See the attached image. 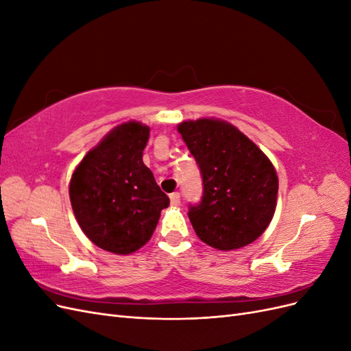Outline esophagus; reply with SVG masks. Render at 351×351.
Masks as SVG:
<instances>
[{"label":"esophagus","instance_id":"esophagus-1","mask_svg":"<svg viewBox=\"0 0 351 351\" xmlns=\"http://www.w3.org/2000/svg\"><path fill=\"white\" fill-rule=\"evenodd\" d=\"M169 200H171L173 206H178L180 205V193L178 192L171 193V195H169Z\"/></svg>","mask_w":351,"mask_h":351}]
</instances>
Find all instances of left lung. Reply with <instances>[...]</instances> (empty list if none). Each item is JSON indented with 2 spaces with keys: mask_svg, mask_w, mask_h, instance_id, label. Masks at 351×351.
<instances>
[{
  "mask_svg": "<svg viewBox=\"0 0 351 351\" xmlns=\"http://www.w3.org/2000/svg\"><path fill=\"white\" fill-rule=\"evenodd\" d=\"M204 182V196L189 206L197 237L218 250L253 243L267 230L277 206V171L237 127L218 119L178 124Z\"/></svg>",
  "mask_w": 351,
  "mask_h": 351,
  "instance_id": "obj_1",
  "label": "left lung"
}]
</instances>
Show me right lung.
<instances>
[{
  "instance_id": "add662e5",
  "label": "right lung",
  "mask_w": 351,
  "mask_h": 351,
  "mask_svg": "<svg viewBox=\"0 0 351 351\" xmlns=\"http://www.w3.org/2000/svg\"><path fill=\"white\" fill-rule=\"evenodd\" d=\"M151 129L127 121L90 149L70 180V202L82 231L98 247L130 254L151 240L169 197L143 164Z\"/></svg>"
}]
</instances>
